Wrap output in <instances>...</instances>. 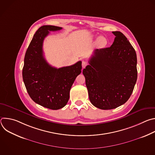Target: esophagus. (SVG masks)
<instances>
[{"label": "esophagus", "mask_w": 155, "mask_h": 155, "mask_svg": "<svg viewBox=\"0 0 155 155\" xmlns=\"http://www.w3.org/2000/svg\"><path fill=\"white\" fill-rule=\"evenodd\" d=\"M81 65H82V68H85V67L87 65V62H86V61H83Z\"/></svg>", "instance_id": "obj_1"}]
</instances>
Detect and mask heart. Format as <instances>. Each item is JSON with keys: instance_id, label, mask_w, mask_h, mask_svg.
I'll return each mask as SVG.
<instances>
[{"instance_id": "1", "label": "heart", "mask_w": 155, "mask_h": 155, "mask_svg": "<svg viewBox=\"0 0 155 155\" xmlns=\"http://www.w3.org/2000/svg\"><path fill=\"white\" fill-rule=\"evenodd\" d=\"M98 43L101 46H104L106 45L107 40L104 37H99L98 38Z\"/></svg>"}]
</instances>
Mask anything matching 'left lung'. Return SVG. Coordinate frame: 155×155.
Here are the masks:
<instances>
[{"mask_svg": "<svg viewBox=\"0 0 155 155\" xmlns=\"http://www.w3.org/2000/svg\"><path fill=\"white\" fill-rule=\"evenodd\" d=\"M110 47L97 49L83 69L91 104L102 110L115 108L129 99L137 78L135 50L119 31Z\"/></svg>", "mask_w": 155, "mask_h": 155, "instance_id": "left-lung-1", "label": "left lung"}]
</instances>
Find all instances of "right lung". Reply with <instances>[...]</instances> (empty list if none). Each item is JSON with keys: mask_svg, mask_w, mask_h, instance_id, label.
<instances>
[{"mask_svg": "<svg viewBox=\"0 0 155 155\" xmlns=\"http://www.w3.org/2000/svg\"><path fill=\"white\" fill-rule=\"evenodd\" d=\"M54 26H43L34 35L25 56L23 78L31 98L37 104L51 110L67 104L71 88L81 72V61L55 68L43 56V43L50 31L62 29Z\"/></svg>", "mask_w": 155, "mask_h": 155, "instance_id": "add662e5", "label": "right lung"}]
</instances>
